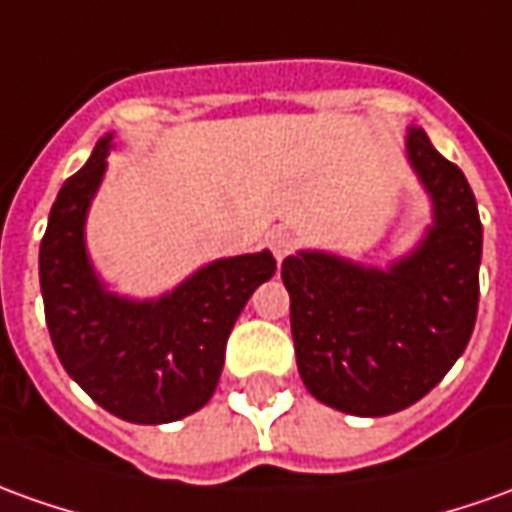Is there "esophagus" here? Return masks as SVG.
I'll return each instance as SVG.
<instances>
[{"instance_id":"obj_1","label":"esophagus","mask_w":512,"mask_h":512,"mask_svg":"<svg viewBox=\"0 0 512 512\" xmlns=\"http://www.w3.org/2000/svg\"><path fill=\"white\" fill-rule=\"evenodd\" d=\"M295 245H298V239L290 231H276V234L270 236V250H273V256H276L278 262L287 259L292 250H295Z\"/></svg>"}]
</instances>
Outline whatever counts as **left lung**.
I'll return each instance as SVG.
<instances>
[{
    "label": "left lung",
    "mask_w": 512,
    "mask_h": 512,
    "mask_svg": "<svg viewBox=\"0 0 512 512\" xmlns=\"http://www.w3.org/2000/svg\"><path fill=\"white\" fill-rule=\"evenodd\" d=\"M407 153L435 203V225L407 259L376 270L303 250L281 264L306 390L362 418L424 398L477 323L482 222L474 192L421 128H410Z\"/></svg>",
    "instance_id": "1"
}]
</instances>
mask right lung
<instances>
[{"instance_id":"1","label":"right lung","mask_w":512,"mask_h":512,"mask_svg":"<svg viewBox=\"0 0 512 512\" xmlns=\"http://www.w3.org/2000/svg\"><path fill=\"white\" fill-rule=\"evenodd\" d=\"M108 150L111 133L49 211L38 253L47 329L66 373L102 410L130 424H169L214 396L228 334L276 259L262 250L211 262L158 301L105 292L88 264L83 222Z\"/></svg>"}]
</instances>
